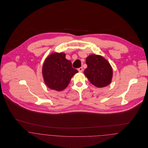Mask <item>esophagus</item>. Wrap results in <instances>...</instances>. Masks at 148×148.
I'll list each match as a JSON object with an SVG mask.
<instances>
[{
  "mask_svg": "<svg viewBox=\"0 0 148 148\" xmlns=\"http://www.w3.org/2000/svg\"><path fill=\"white\" fill-rule=\"evenodd\" d=\"M78 71H79V72H83V67H80V68H78Z\"/></svg>",
  "mask_w": 148,
  "mask_h": 148,
  "instance_id": "esophagus-1",
  "label": "esophagus"
}]
</instances>
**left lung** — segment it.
I'll use <instances>...</instances> for the list:
<instances>
[{
	"label": "left lung",
	"instance_id": "left-lung-1",
	"mask_svg": "<svg viewBox=\"0 0 148 148\" xmlns=\"http://www.w3.org/2000/svg\"><path fill=\"white\" fill-rule=\"evenodd\" d=\"M87 68L84 75L96 87L103 88L109 84L113 77V69L106 59L98 55H90L86 59Z\"/></svg>",
	"mask_w": 148,
	"mask_h": 148
}]
</instances>
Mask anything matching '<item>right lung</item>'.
Listing matches in <instances>:
<instances>
[{
  "label": "right lung",
  "instance_id": "right-lung-1",
  "mask_svg": "<svg viewBox=\"0 0 148 148\" xmlns=\"http://www.w3.org/2000/svg\"><path fill=\"white\" fill-rule=\"evenodd\" d=\"M78 71L72 66L70 60L63 52H54L45 60L42 68V77L46 85L52 90L61 91L69 84Z\"/></svg>",
  "mask_w": 148,
  "mask_h": 148
}]
</instances>
